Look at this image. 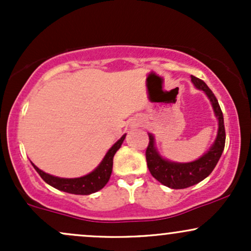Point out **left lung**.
<instances>
[{
    "instance_id": "obj_1",
    "label": "left lung",
    "mask_w": 251,
    "mask_h": 251,
    "mask_svg": "<svg viewBox=\"0 0 251 251\" xmlns=\"http://www.w3.org/2000/svg\"><path fill=\"white\" fill-rule=\"evenodd\" d=\"M191 81L196 88L201 89L209 100L211 101L215 116L218 120V131L215 143L206 153H204L197 160L190 163H175L163 158L158 153L154 145L153 134L149 133V146L146 149V162L151 175L163 185L171 189H185L195 185L203 179H205L211 174L212 170L217 165L222 153H223L224 145H226V128H224V119L222 109L220 107L215 94L208 87L203 80L191 75Z\"/></svg>"
}]
</instances>
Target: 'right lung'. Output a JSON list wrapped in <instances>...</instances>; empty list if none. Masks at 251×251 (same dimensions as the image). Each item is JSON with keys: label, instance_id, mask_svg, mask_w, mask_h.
Listing matches in <instances>:
<instances>
[{"label": "right lung", "instance_id": "add662e5", "mask_svg": "<svg viewBox=\"0 0 251 251\" xmlns=\"http://www.w3.org/2000/svg\"><path fill=\"white\" fill-rule=\"evenodd\" d=\"M126 134H124L118 142L108 150L101 163L97 166L96 170L91 172V174L82 176L79 178H60L51 176L50 174H46L42 170H40L37 166L34 165V169L36 172L41 176V178L50 186L55 188L60 191L68 192V194L73 195H91L94 192L101 190L103 186L107 184L112 174V168H113V157L116 152L120 149L122 144L125 139Z\"/></svg>", "mask_w": 251, "mask_h": 251}]
</instances>
